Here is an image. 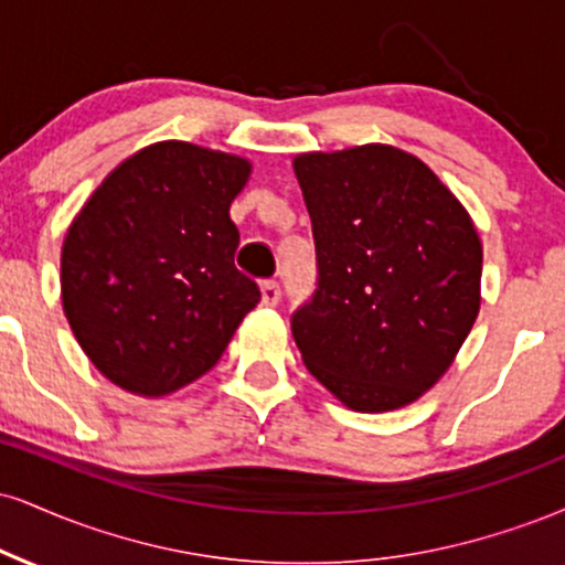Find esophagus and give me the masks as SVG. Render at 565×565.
<instances>
[{"label": "esophagus", "mask_w": 565, "mask_h": 565, "mask_svg": "<svg viewBox=\"0 0 565 565\" xmlns=\"http://www.w3.org/2000/svg\"><path fill=\"white\" fill-rule=\"evenodd\" d=\"M263 305H268V308H274V305H278V300H281V287H278V281H274V278H268V281H263Z\"/></svg>", "instance_id": "obj_1"}]
</instances>
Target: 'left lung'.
<instances>
[{"label": "left lung", "mask_w": 565, "mask_h": 565, "mask_svg": "<svg viewBox=\"0 0 565 565\" xmlns=\"http://www.w3.org/2000/svg\"><path fill=\"white\" fill-rule=\"evenodd\" d=\"M316 291L291 312L305 365L352 411L418 399L479 316L481 242L450 189L384 145L295 160Z\"/></svg>", "instance_id": "obj_1"}]
</instances>
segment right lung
<instances>
[{"instance_id":"add662e5","label":"right lung","mask_w":565,"mask_h":565,"mask_svg":"<svg viewBox=\"0 0 565 565\" xmlns=\"http://www.w3.org/2000/svg\"><path fill=\"white\" fill-rule=\"evenodd\" d=\"M249 162L160 141L120 162L67 228L63 308L113 384L160 397L221 360L260 287L234 265L228 207Z\"/></svg>"}]
</instances>
